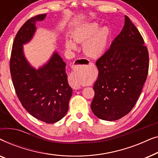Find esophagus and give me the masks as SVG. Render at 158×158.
I'll return each instance as SVG.
<instances>
[{
    "mask_svg": "<svg viewBox=\"0 0 158 158\" xmlns=\"http://www.w3.org/2000/svg\"><path fill=\"white\" fill-rule=\"evenodd\" d=\"M90 63H91V62H90L89 60L84 59V58H81V59H78L76 60V63H75V64H73V68H75V66L79 65V64H90ZM69 83H70L71 87L75 90H78L81 88L80 83H77V82L73 78V74H71L70 76L69 77Z\"/></svg>",
    "mask_w": 158,
    "mask_h": 158,
    "instance_id": "1",
    "label": "esophagus"
}]
</instances>
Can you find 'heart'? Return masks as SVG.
I'll return each instance as SVG.
<instances>
[{
    "label": "heart",
    "mask_w": 158,
    "mask_h": 158,
    "mask_svg": "<svg viewBox=\"0 0 158 158\" xmlns=\"http://www.w3.org/2000/svg\"><path fill=\"white\" fill-rule=\"evenodd\" d=\"M100 27V23L94 21L83 23L72 32V37L76 42H85L83 44V52L90 57H100L106 50L110 37V30L106 27H102L101 29ZM74 42L67 39L64 42L67 49H76L77 45ZM76 81L78 83L84 82L81 77H77Z\"/></svg>",
    "instance_id": "heart-1"
}]
</instances>
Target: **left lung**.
Masks as SVG:
<instances>
[{
	"instance_id": "1",
	"label": "left lung",
	"mask_w": 158,
	"mask_h": 158,
	"mask_svg": "<svg viewBox=\"0 0 158 158\" xmlns=\"http://www.w3.org/2000/svg\"><path fill=\"white\" fill-rule=\"evenodd\" d=\"M144 43L137 27L125 16L122 31L96 62L98 75L90 107L98 118L119 119L135 106L148 74L149 54Z\"/></svg>"
}]
</instances>
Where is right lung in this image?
Segmentation results:
<instances>
[{
  "instance_id": "1",
  "label": "right lung",
  "mask_w": 158,
  "mask_h": 158,
  "mask_svg": "<svg viewBox=\"0 0 158 158\" xmlns=\"http://www.w3.org/2000/svg\"><path fill=\"white\" fill-rule=\"evenodd\" d=\"M46 16L32 17L19 30L12 47L10 71L23 107L34 118L53 124L65 116L72 96L65 73L66 63L55 52L46 64L35 69L26 59L23 50V44L29 42L35 33L36 21H43Z\"/></svg>"
}]
</instances>
